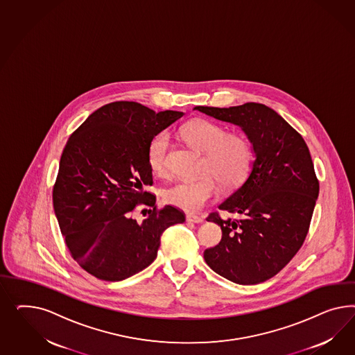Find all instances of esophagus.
Returning a JSON list of instances; mask_svg holds the SVG:
<instances>
[{
  "mask_svg": "<svg viewBox=\"0 0 355 355\" xmlns=\"http://www.w3.org/2000/svg\"><path fill=\"white\" fill-rule=\"evenodd\" d=\"M186 220H187V223H193V224H200V223H203L205 221V218L203 217H200V216L193 215V214H189V215L186 216Z\"/></svg>",
  "mask_w": 355,
  "mask_h": 355,
  "instance_id": "1",
  "label": "esophagus"
}]
</instances>
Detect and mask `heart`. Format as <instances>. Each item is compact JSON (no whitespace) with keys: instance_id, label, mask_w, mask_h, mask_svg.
<instances>
[{"instance_id":"heart-1","label":"heart","mask_w":355,"mask_h":355,"mask_svg":"<svg viewBox=\"0 0 355 355\" xmlns=\"http://www.w3.org/2000/svg\"><path fill=\"white\" fill-rule=\"evenodd\" d=\"M181 132L196 148L207 152L203 165V172L207 174L171 183L164 189L162 196L169 205L187 212H196L217 196L220 191L218 180L225 186H234L246 177L252 152L245 138L226 135L224 128L207 119H193L183 126ZM168 152L169 138L166 134H159L152 139L147 159L153 174L164 175L166 173Z\"/></svg>"}]
</instances>
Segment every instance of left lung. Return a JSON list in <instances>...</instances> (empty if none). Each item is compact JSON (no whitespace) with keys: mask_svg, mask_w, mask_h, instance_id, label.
I'll return each instance as SVG.
<instances>
[{"mask_svg":"<svg viewBox=\"0 0 355 355\" xmlns=\"http://www.w3.org/2000/svg\"><path fill=\"white\" fill-rule=\"evenodd\" d=\"M193 109L239 126L255 155L246 181L218 205L238 218L217 212L207 217L221 227L223 238L205 250V263L236 284L264 282L291 261L309 233L319 195L309 147L300 132L263 104Z\"/></svg>","mask_w":355,"mask_h":355,"instance_id":"obj_1","label":"left lung"}]
</instances>
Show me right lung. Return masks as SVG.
I'll return each mask as SVG.
<instances>
[{
  "label": "right lung",
  "instance_id": "1",
  "mask_svg": "<svg viewBox=\"0 0 355 355\" xmlns=\"http://www.w3.org/2000/svg\"><path fill=\"white\" fill-rule=\"evenodd\" d=\"M156 113L134 101L98 107L64 146L53 187V208L66 246L76 263L105 281H121L157 257L165 229L184 221L172 205L156 209L148 147L182 117ZM138 205L153 207L147 219L132 217Z\"/></svg>",
  "mask_w": 355,
  "mask_h": 355
}]
</instances>
